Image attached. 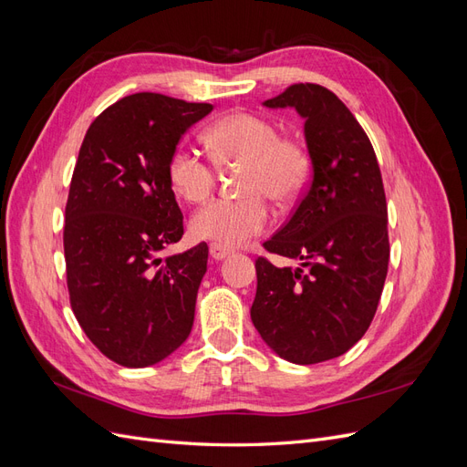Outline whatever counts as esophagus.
Returning a JSON list of instances; mask_svg holds the SVG:
<instances>
[{
	"label": "esophagus",
	"instance_id": "1",
	"mask_svg": "<svg viewBox=\"0 0 467 467\" xmlns=\"http://www.w3.org/2000/svg\"><path fill=\"white\" fill-rule=\"evenodd\" d=\"M228 255H230V249H225V247H222L218 244H210V257L214 259V261H222V259H225Z\"/></svg>",
	"mask_w": 467,
	"mask_h": 467
}]
</instances>
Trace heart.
<instances>
[{"label": "heart", "instance_id": "obj_1", "mask_svg": "<svg viewBox=\"0 0 467 467\" xmlns=\"http://www.w3.org/2000/svg\"><path fill=\"white\" fill-rule=\"evenodd\" d=\"M210 161L199 151L177 146L167 161L171 189L189 202H201L218 179L216 163L242 167L239 199H214L194 212V237L222 247H237L263 234L273 220L266 199L290 204L306 191L312 160L300 140L280 136L278 126L253 112L235 110L216 120L206 132Z\"/></svg>", "mask_w": 467, "mask_h": 467}]
</instances>
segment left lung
<instances>
[{"mask_svg":"<svg viewBox=\"0 0 467 467\" xmlns=\"http://www.w3.org/2000/svg\"><path fill=\"white\" fill-rule=\"evenodd\" d=\"M265 105L294 107L306 119L312 181L263 244L302 266L257 257L251 319L278 357L317 364L345 355L374 319L389 263L384 182L370 138L327 88L294 83Z\"/></svg>","mask_w":467,"mask_h":467,"instance_id":"1","label":"left lung"}]
</instances>
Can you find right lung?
I'll list each match as a JSON object with an SVG mask.
<instances>
[{
	"mask_svg": "<svg viewBox=\"0 0 467 467\" xmlns=\"http://www.w3.org/2000/svg\"><path fill=\"white\" fill-rule=\"evenodd\" d=\"M212 109L134 93L107 107L79 148L64 223L69 304L89 341L126 368L163 360L192 329L208 245L158 253L182 237L169 155Z\"/></svg>",
	"mask_w": 467,
	"mask_h": 467,
	"instance_id": "right-lung-1",
	"label": "right lung"
}]
</instances>
